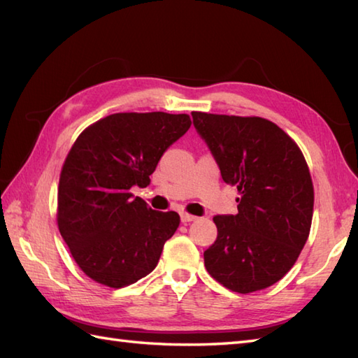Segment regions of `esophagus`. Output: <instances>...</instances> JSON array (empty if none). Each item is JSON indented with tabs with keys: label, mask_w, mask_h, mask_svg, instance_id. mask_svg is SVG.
Here are the masks:
<instances>
[{
	"label": "esophagus",
	"mask_w": 358,
	"mask_h": 358,
	"mask_svg": "<svg viewBox=\"0 0 358 358\" xmlns=\"http://www.w3.org/2000/svg\"><path fill=\"white\" fill-rule=\"evenodd\" d=\"M180 218H181V223H185V224H186V223H191V222H194V220H195L194 215L186 214V212H181Z\"/></svg>",
	"instance_id": "esophagus-1"
}]
</instances>
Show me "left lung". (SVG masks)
Listing matches in <instances>:
<instances>
[{
    "mask_svg": "<svg viewBox=\"0 0 358 358\" xmlns=\"http://www.w3.org/2000/svg\"><path fill=\"white\" fill-rule=\"evenodd\" d=\"M224 183L238 189V214L215 215L204 266L218 283L249 294L283 278L309 237L314 186L300 148L260 117L192 112Z\"/></svg>",
    "mask_w": 358,
    "mask_h": 358,
    "instance_id": "left-lung-1",
    "label": "left lung"
}]
</instances>
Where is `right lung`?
<instances>
[{
    "instance_id": "1",
    "label": "right lung",
    "mask_w": 358,
    "mask_h": 358,
    "mask_svg": "<svg viewBox=\"0 0 358 358\" xmlns=\"http://www.w3.org/2000/svg\"><path fill=\"white\" fill-rule=\"evenodd\" d=\"M191 124L186 113H113L73 143L59 175L58 229L96 283L123 287L155 269L180 215L150 209L131 189L150 183L159 158Z\"/></svg>"
}]
</instances>
